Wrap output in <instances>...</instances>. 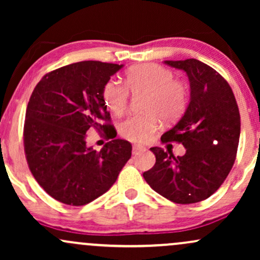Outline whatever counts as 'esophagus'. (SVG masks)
Segmentation results:
<instances>
[{
  "mask_svg": "<svg viewBox=\"0 0 260 260\" xmlns=\"http://www.w3.org/2000/svg\"><path fill=\"white\" fill-rule=\"evenodd\" d=\"M142 150H145V147H143V145H133V154H138L139 151Z\"/></svg>",
  "mask_w": 260,
  "mask_h": 260,
  "instance_id": "1",
  "label": "esophagus"
}]
</instances>
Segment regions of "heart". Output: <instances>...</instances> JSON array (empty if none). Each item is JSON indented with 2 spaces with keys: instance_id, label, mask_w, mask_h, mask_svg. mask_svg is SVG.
I'll use <instances>...</instances> for the list:
<instances>
[{
  "instance_id": "b5f03b06",
  "label": "heart",
  "mask_w": 260,
  "mask_h": 260,
  "mask_svg": "<svg viewBox=\"0 0 260 260\" xmlns=\"http://www.w3.org/2000/svg\"><path fill=\"white\" fill-rule=\"evenodd\" d=\"M124 86L116 80H107L101 98L113 115L126 111L129 94L144 92L142 96L143 113L129 116L118 124V133L134 143H145L153 137L162 120L172 123L183 116L189 104V86L184 80L175 78L171 70L157 63L133 66L127 71Z\"/></svg>"
}]
</instances>
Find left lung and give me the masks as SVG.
<instances>
[{"label": "left lung", "instance_id": "1", "mask_svg": "<svg viewBox=\"0 0 260 260\" xmlns=\"http://www.w3.org/2000/svg\"><path fill=\"white\" fill-rule=\"evenodd\" d=\"M183 70L190 84V101L177 124L162 134V143L177 142L183 156L150 148L156 161L143 174L155 192L177 204L204 201L219 189L237 154L241 117L231 86L210 66L194 58L165 61Z\"/></svg>", "mask_w": 260, "mask_h": 260}]
</instances>
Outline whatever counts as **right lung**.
<instances>
[{"instance_id": "right-lung-1", "label": "right lung", "mask_w": 260, "mask_h": 260, "mask_svg": "<svg viewBox=\"0 0 260 260\" xmlns=\"http://www.w3.org/2000/svg\"><path fill=\"white\" fill-rule=\"evenodd\" d=\"M122 64L83 61L51 71L38 83L26 106L23 140L29 170L45 192L73 207L107 192L132 155L115 139L101 90ZM95 129L108 140L100 152L86 147Z\"/></svg>"}]
</instances>
